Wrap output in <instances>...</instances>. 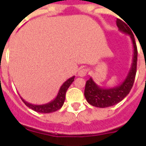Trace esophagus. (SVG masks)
Masks as SVG:
<instances>
[{
  "instance_id": "obj_1",
  "label": "esophagus",
  "mask_w": 146,
  "mask_h": 146,
  "mask_svg": "<svg viewBox=\"0 0 146 146\" xmlns=\"http://www.w3.org/2000/svg\"><path fill=\"white\" fill-rule=\"evenodd\" d=\"M88 73V69L86 68H83V69H80L79 72H78V75L80 76V77H84L85 75H87Z\"/></svg>"
}]
</instances>
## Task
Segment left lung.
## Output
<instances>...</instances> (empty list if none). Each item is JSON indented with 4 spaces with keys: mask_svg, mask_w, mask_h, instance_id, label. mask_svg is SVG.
<instances>
[{
    "mask_svg": "<svg viewBox=\"0 0 146 146\" xmlns=\"http://www.w3.org/2000/svg\"><path fill=\"white\" fill-rule=\"evenodd\" d=\"M116 25L119 30L130 35L132 42L133 45V58L130 71L126 79L121 84L112 88H102L96 84L92 78L87 80L85 85L84 96L87 101L92 106L97 108H107L113 106L129 93L134 83L136 72H137V48L135 42V38L132 30L129 28L123 21L117 19Z\"/></svg>",
    "mask_w": 146,
    "mask_h": 146,
    "instance_id": "left-lung-1",
    "label": "left lung"
}]
</instances>
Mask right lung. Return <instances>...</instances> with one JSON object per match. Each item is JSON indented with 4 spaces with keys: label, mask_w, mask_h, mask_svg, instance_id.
I'll return each instance as SVG.
<instances>
[{
    "label": "right lung",
    "mask_w": 146,
    "mask_h": 146,
    "mask_svg": "<svg viewBox=\"0 0 146 146\" xmlns=\"http://www.w3.org/2000/svg\"><path fill=\"white\" fill-rule=\"evenodd\" d=\"M74 79H75V76H72L71 78L68 79L66 82L63 83V84L62 85V87L58 91V93L56 98L52 100L51 102L45 104H41V105H35V104H32L26 102L25 100H23L21 97V99L22 100V101L24 102V104L27 107L33 109L35 112H41V113H50V112H55L58 109H60L62 106L63 105L64 101H65L66 91L70 87V85L72 84V82L74 81Z\"/></svg>",
    "instance_id": "right-lung-1"
}]
</instances>
